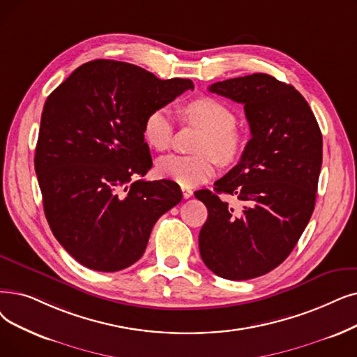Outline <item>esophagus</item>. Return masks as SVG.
<instances>
[{
  "label": "esophagus",
  "mask_w": 357,
  "mask_h": 357,
  "mask_svg": "<svg viewBox=\"0 0 357 357\" xmlns=\"http://www.w3.org/2000/svg\"><path fill=\"white\" fill-rule=\"evenodd\" d=\"M192 194H194V191H192V190H190V188H182V195H183V198H185V199L191 198V197H192Z\"/></svg>",
  "instance_id": "obj_1"
}]
</instances>
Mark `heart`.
<instances>
[{"mask_svg":"<svg viewBox=\"0 0 357 357\" xmlns=\"http://www.w3.org/2000/svg\"><path fill=\"white\" fill-rule=\"evenodd\" d=\"M182 121L203 130L197 151L198 156L170 154L158 160L156 172L160 178L174 181L182 188H192L207 182L214 174V160L230 165L239 159L245 149V135L235 127L234 111L220 100L199 96L181 107ZM174 119L165 107L147 114L143 122L146 143L158 151L167 150L174 137Z\"/></svg>","mask_w":357,"mask_h":357,"instance_id":"obj_1","label":"heart"}]
</instances>
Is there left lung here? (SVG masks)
I'll list each match as a JSON object with an SVG mask.
<instances>
[{"instance_id": "8db88e82", "label": "left lung", "mask_w": 357, "mask_h": 357, "mask_svg": "<svg viewBox=\"0 0 357 357\" xmlns=\"http://www.w3.org/2000/svg\"><path fill=\"white\" fill-rule=\"evenodd\" d=\"M211 93L242 103L251 128L239 163L195 197L208 210L198 245L204 264L227 280L266 274L290 255L311 219L322 134L301 93L255 73L217 82ZM234 195L231 206L220 195Z\"/></svg>"}]
</instances>
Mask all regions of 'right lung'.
<instances>
[{
  "mask_svg": "<svg viewBox=\"0 0 357 357\" xmlns=\"http://www.w3.org/2000/svg\"><path fill=\"white\" fill-rule=\"evenodd\" d=\"M137 66L95 59L48 96L35 170L54 236L82 266L112 273L140 259L154 223L182 199L174 181H134L151 167L147 114L185 90Z\"/></svg>",
  "mask_w": 357,
  "mask_h": 357,
  "instance_id": "add662e5",
  "label": "right lung"
}]
</instances>
